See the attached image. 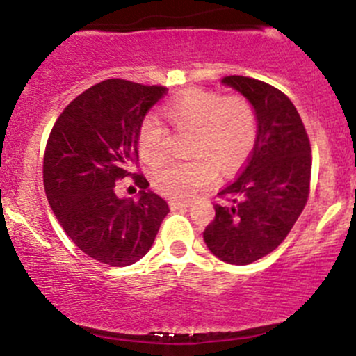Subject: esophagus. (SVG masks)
Returning a JSON list of instances; mask_svg holds the SVG:
<instances>
[{"label": "esophagus", "mask_w": 356, "mask_h": 356, "mask_svg": "<svg viewBox=\"0 0 356 356\" xmlns=\"http://www.w3.org/2000/svg\"><path fill=\"white\" fill-rule=\"evenodd\" d=\"M172 210H184V208L191 207V201H177V200H170L168 201Z\"/></svg>", "instance_id": "1"}]
</instances>
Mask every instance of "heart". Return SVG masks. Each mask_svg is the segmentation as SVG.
Here are the masks:
<instances>
[{
	"label": "heart",
	"mask_w": 356,
	"mask_h": 356,
	"mask_svg": "<svg viewBox=\"0 0 356 356\" xmlns=\"http://www.w3.org/2000/svg\"><path fill=\"white\" fill-rule=\"evenodd\" d=\"M163 115L177 132H191L186 161H168L153 172V184L170 198L186 200L246 160L257 141V113L243 96L191 89L167 103ZM139 155L156 165L167 155V132L155 117H146L138 132Z\"/></svg>",
	"instance_id": "heart-1"
}]
</instances>
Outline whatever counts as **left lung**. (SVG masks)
<instances>
[{
	"label": "left lung",
	"mask_w": 356,
	"mask_h": 356,
	"mask_svg": "<svg viewBox=\"0 0 356 356\" xmlns=\"http://www.w3.org/2000/svg\"><path fill=\"white\" fill-rule=\"evenodd\" d=\"M222 84L241 92L257 113V141L245 168L225 186L203 239L225 264L248 265L272 253L303 211L310 191L308 134L284 92L267 82L229 75Z\"/></svg>",
	"instance_id": "left-lung-1"
}]
</instances>
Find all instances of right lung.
<instances>
[{
  "mask_svg": "<svg viewBox=\"0 0 356 356\" xmlns=\"http://www.w3.org/2000/svg\"><path fill=\"white\" fill-rule=\"evenodd\" d=\"M163 95V86L108 79L79 95L48 138L42 181L49 207L81 251L111 267L145 257L170 211L145 175L129 172L141 122ZM129 175L142 188L136 202L114 195V182Z\"/></svg>",
  "mask_w": 356,
  "mask_h": 356,
  "instance_id": "1",
  "label": "right lung"
}]
</instances>
